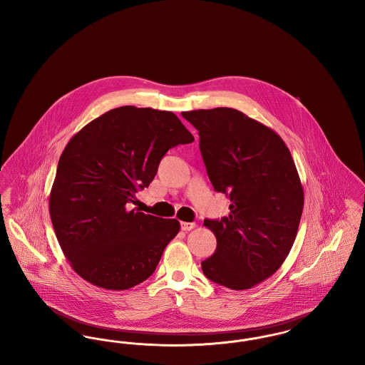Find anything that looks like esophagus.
Here are the masks:
<instances>
[{
	"label": "esophagus",
	"mask_w": 365,
	"mask_h": 365,
	"mask_svg": "<svg viewBox=\"0 0 365 365\" xmlns=\"http://www.w3.org/2000/svg\"><path fill=\"white\" fill-rule=\"evenodd\" d=\"M195 227L194 223H186V222H183V223H180V228L183 230V231H190Z\"/></svg>",
	"instance_id": "34e87169"
}]
</instances>
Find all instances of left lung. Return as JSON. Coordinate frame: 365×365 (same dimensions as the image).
I'll list each match as a JSON object with an SVG mask.
<instances>
[{"mask_svg":"<svg viewBox=\"0 0 365 365\" xmlns=\"http://www.w3.org/2000/svg\"><path fill=\"white\" fill-rule=\"evenodd\" d=\"M200 135L213 189L231 201L222 220L205 219L217 246L201 262L204 275L246 290L275 274L294 243L304 189L283 139L232 108L182 112Z\"/></svg>","mask_w":365,"mask_h":365,"instance_id":"8db88e82","label":"left lung"}]
</instances>
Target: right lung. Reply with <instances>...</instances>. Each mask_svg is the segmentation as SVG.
I'll return each mask as SVG.
<instances>
[{
    "mask_svg": "<svg viewBox=\"0 0 365 365\" xmlns=\"http://www.w3.org/2000/svg\"><path fill=\"white\" fill-rule=\"evenodd\" d=\"M192 140L173 112L131 105L106 112L70 139L49 212L61 250L81 278L127 290L155 272L180 225L130 204L155 179L164 155Z\"/></svg>",
    "mask_w": 365,
    "mask_h": 365,
    "instance_id": "add662e5",
    "label": "right lung"
}]
</instances>
